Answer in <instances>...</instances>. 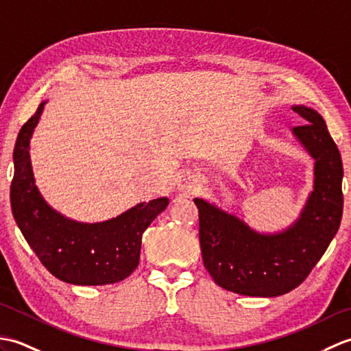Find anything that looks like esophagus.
<instances>
[{
	"label": "esophagus",
	"mask_w": 351,
	"mask_h": 351,
	"mask_svg": "<svg viewBox=\"0 0 351 351\" xmlns=\"http://www.w3.org/2000/svg\"><path fill=\"white\" fill-rule=\"evenodd\" d=\"M178 190H180L184 196L195 195V191L197 190V181L190 175H182L180 176V181H178Z\"/></svg>",
	"instance_id": "34e87169"
}]
</instances>
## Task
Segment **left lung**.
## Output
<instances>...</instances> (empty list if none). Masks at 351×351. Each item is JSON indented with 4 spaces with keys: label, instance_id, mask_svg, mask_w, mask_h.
<instances>
[{
    "label": "left lung",
    "instance_id": "obj_1",
    "mask_svg": "<svg viewBox=\"0 0 351 351\" xmlns=\"http://www.w3.org/2000/svg\"><path fill=\"white\" fill-rule=\"evenodd\" d=\"M302 123L294 137L314 158V190L300 217L285 230L261 234L234 214L195 199L204 265L219 287L252 297L289 293L308 278L337 235L342 217V161L324 119L293 106Z\"/></svg>",
    "mask_w": 351,
    "mask_h": 351
}]
</instances>
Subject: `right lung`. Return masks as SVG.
I'll return each mask as SVG.
<instances>
[{
	"label": "right lung",
	"mask_w": 351,
	"mask_h": 351,
	"mask_svg": "<svg viewBox=\"0 0 351 351\" xmlns=\"http://www.w3.org/2000/svg\"><path fill=\"white\" fill-rule=\"evenodd\" d=\"M45 104L47 101L22 126L14 145L10 187L13 217L29 247L57 279L73 285L121 282L137 268L141 235L166 210L169 199L141 202L101 223H80L52 210L37 189L29 160V140Z\"/></svg>",
	"instance_id": "1"
}]
</instances>
